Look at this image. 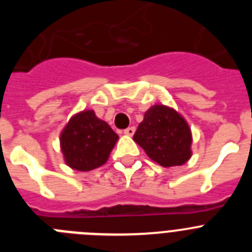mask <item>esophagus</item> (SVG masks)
Returning <instances> with one entry per match:
<instances>
[{
    "label": "esophagus",
    "instance_id": "esophagus-1",
    "mask_svg": "<svg viewBox=\"0 0 252 252\" xmlns=\"http://www.w3.org/2000/svg\"><path fill=\"white\" fill-rule=\"evenodd\" d=\"M135 130H136V128L133 127V126H131V127L126 128V130L124 131V133L125 135H127V136H132L133 133H135Z\"/></svg>",
    "mask_w": 252,
    "mask_h": 252
}]
</instances>
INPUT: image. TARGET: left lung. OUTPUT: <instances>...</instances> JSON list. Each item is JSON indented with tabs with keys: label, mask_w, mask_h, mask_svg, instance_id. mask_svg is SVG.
<instances>
[{
	"label": "left lung",
	"mask_w": 252,
	"mask_h": 252,
	"mask_svg": "<svg viewBox=\"0 0 252 252\" xmlns=\"http://www.w3.org/2000/svg\"><path fill=\"white\" fill-rule=\"evenodd\" d=\"M133 141L164 168L183 165L192 157V131L183 116L171 107L154 104L144 115Z\"/></svg>",
	"instance_id": "1"
}]
</instances>
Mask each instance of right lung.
Wrapping results in <instances>:
<instances>
[{"label": "right lung", "mask_w": 252, "mask_h": 252, "mask_svg": "<svg viewBox=\"0 0 252 252\" xmlns=\"http://www.w3.org/2000/svg\"><path fill=\"white\" fill-rule=\"evenodd\" d=\"M119 135L93 110H84L70 117L60 132V150L69 168L90 171L108 160Z\"/></svg>", "instance_id": "obj_1"}]
</instances>
